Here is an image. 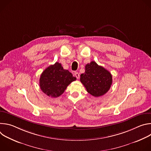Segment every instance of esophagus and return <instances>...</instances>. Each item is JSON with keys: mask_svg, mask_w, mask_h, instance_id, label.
I'll use <instances>...</instances> for the list:
<instances>
[{"mask_svg": "<svg viewBox=\"0 0 151 151\" xmlns=\"http://www.w3.org/2000/svg\"><path fill=\"white\" fill-rule=\"evenodd\" d=\"M74 75H75V76H76V78L78 79H79V74L78 73V72H75V73H74Z\"/></svg>", "mask_w": 151, "mask_h": 151, "instance_id": "1", "label": "esophagus"}]
</instances>
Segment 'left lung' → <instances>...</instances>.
I'll return each mask as SVG.
<instances>
[{
	"instance_id": "8db88e82",
	"label": "left lung",
	"mask_w": 151,
	"mask_h": 151,
	"mask_svg": "<svg viewBox=\"0 0 151 151\" xmlns=\"http://www.w3.org/2000/svg\"><path fill=\"white\" fill-rule=\"evenodd\" d=\"M85 69L80 81L88 93L100 97L109 91L112 83V76L108 70L94 61L88 63Z\"/></svg>"
}]
</instances>
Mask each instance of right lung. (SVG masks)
Returning <instances> with one entry per match:
<instances>
[{"label": "right lung", "mask_w": 151, "mask_h": 151, "mask_svg": "<svg viewBox=\"0 0 151 151\" xmlns=\"http://www.w3.org/2000/svg\"><path fill=\"white\" fill-rule=\"evenodd\" d=\"M76 78L61 64L56 62L48 67L40 75L39 85L43 93L53 98L61 96L68 86Z\"/></svg>", "instance_id": "obj_1"}]
</instances>
